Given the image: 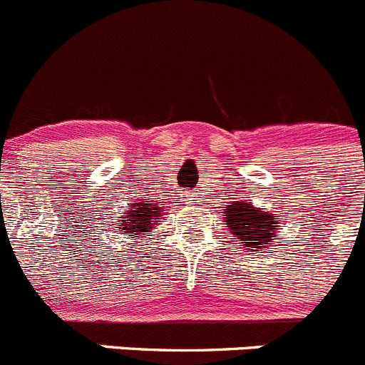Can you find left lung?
<instances>
[{"mask_svg": "<svg viewBox=\"0 0 365 365\" xmlns=\"http://www.w3.org/2000/svg\"><path fill=\"white\" fill-rule=\"evenodd\" d=\"M225 225L245 247L264 249L267 242L277 238L278 218L258 211L249 202L232 203L225 209Z\"/></svg>", "mask_w": 365, "mask_h": 365, "instance_id": "left-lung-1", "label": "left lung"}]
</instances>
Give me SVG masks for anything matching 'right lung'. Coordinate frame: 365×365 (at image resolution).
Masks as SVG:
<instances>
[{
	"mask_svg": "<svg viewBox=\"0 0 365 365\" xmlns=\"http://www.w3.org/2000/svg\"><path fill=\"white\" fill-rule=\"evenodd\" d=\"M130 212H127V220H123V232L133 238L134 235H143L149 232L153 222L160 220L162 209L153 203H133L129 207Z\"/></svg>",
	"mask_w": 365,
	"mask_h": 365,
	"instance_id": "right-lung-1",
	"label": "right lung"
}]
</instances>
